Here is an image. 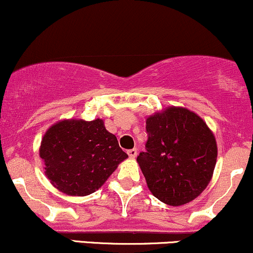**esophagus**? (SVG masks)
I'll use <instances>...</instances> for the list:
<instances>
[{"label": "esophagus", "instance_id": "esophagus-1", "mask_svg": "<svg viewBox=\"0 0 253 253\" xmlns=\"http://www.w3.org/2000/svg\"><path fill=\"white\" fill-rule=\"evenodd\" d=\"M127 154H128V157L130 159H134L136 157V154H138V152H136V148H133V150H129L127 151Z\"/></svg>", "mask_w": 253, "mask_h": 253}]
</instances>
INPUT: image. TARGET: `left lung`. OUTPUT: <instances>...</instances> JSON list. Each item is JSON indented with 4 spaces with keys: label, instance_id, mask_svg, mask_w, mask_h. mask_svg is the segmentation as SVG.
<instances>
[{
    "label": "left lung",
    "instance_id": "left-lung-1",
    "mask_svg": "<svg viewBox=\"0 0 253 253\" xmlns=\"http://www.w3.org/2000/svg\"><path fill=\"white\" fill-rule=\"evenodd\" d=\"M146 152L136 158L147 186L160 202L181 206L208 187L217 163L215 136L185 107L169 106L146 119Z\"/></svg>",
    "mask_w": 253,
    "mask_h": 253
}]
</instances>
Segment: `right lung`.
Segmentation results:
<instances>
[{"instance_id":"right-lung-1","label":"right lung","mask_w":253,"mask_h":253,"mask_svg":"<svg viewBox=\"0 0 253 253\" xmlns=\"http://www.w3.org/2000/svg\"><path fill=\"white\" fill-rule=\"evenodd\" d=\"M45 176L72 197L94 193L127 159L102 119H62L45 130L40 146Z\"/></svg>"}]
</instances>
